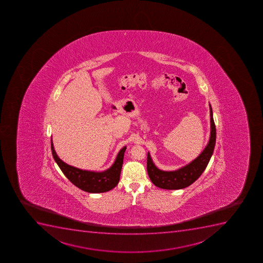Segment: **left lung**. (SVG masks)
<instances>
[{
	"label": "left lung",
	"instance_id": "8db88e82",
	"mask_svg": "<svg viewBox=\"0 0 263 263\" xmlns=\"http://www.w3.org/2000/svg\"><path fill=\"white\" fill-rule=\"evenodd\" d=\"M211 115V138L204 151L193 160L190 164H186L181 169L173 172H164L158 169L153 163L149 154H147V171L150 180L158 187L163 189H182L194 183L204 172L207 167L211 155L213 154L216 144V125L213 120L212 108L210 104Z\"/></svg>",
	"mask_w": 263,
	"mask_h": 263
}]
</instances>
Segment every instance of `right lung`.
I'll return each instance as SVG.
<instances>
[{"instance_id":"1","label":"right lung","mask_w":263,"mask_h":263,"mask_svg":"<svg viewBox=\"0 0 263 263\" xmlns=\"http://www.w3.org/2000/svg\"><path fill=\"white\" fill-rule=\"evenodd\" d=\"M51 147H52V156L63 173L74 186H77L81 190L88 192V193L98 194V193L109 191L118 184L121 168H122L124 154L126 147H123L122 149L119 152L113 165L109 169L103 172L83 171L62 161L55 152L52 138H51Z\"/></svg>"}]
</instances>
